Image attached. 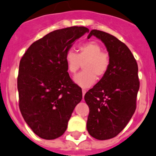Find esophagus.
Wrapping results in <instances>:
<instances>
[{
    "label": "esophagus",
    "mask_w": 156,
    "mask_h": 156,
    "mask_svg": "<svg viewBox=\"0 0 156 156\" xmlns=\"http://www.w3.org/2000/svg\"><path fill=\"white\" fill-rule=\"evenodd\" d=\"M86 90H85V89H83V98H84L85 94H86Z\"/></svg>",
    "instance_id": "esophagus-1"
}]
</instances>
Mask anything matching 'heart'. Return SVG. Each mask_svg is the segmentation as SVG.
Masks as SVG:
<instances>
[{
  "instance_id": "b5f03b06",
  "label": "heart",
  "mask_w": 156,
  "mask_h": 156,
  "mask_svg": "<svg viewBox=\"0 0 156 156\" xmlns=\"http://www.w3.org/2000/svg\"><path fill=\"white\" fill-rule=\"evenodd\" d=\"M67 70L74 74L83 64V71L74 76L73 81L82 88H89L108 71L110 65V55L102 51V47L95 41H88L78 47L77 54L72 50L65 54Z\"/></svg>"
}]
</instances>
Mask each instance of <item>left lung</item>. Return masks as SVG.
Masks as SVG:
<instances>
[{"instance_id": "1", "label": "left lung", "mask_w": 156, "mask_h": 156, "mask_svg": "<svg viewBox=\"0 0 156 156\" xmlns=\"http://www.w3.org/2000/svg\"><path fill=\"white\" fill-rule=\"evenodd\" d=\"M91 36L104 43L110 57L108 71L84 97L89 107L88 131L104 140L118 135L135 112L138 67L128 46L115 37L98 30H91L88 39Z\"/></svg>"}]
</instances>
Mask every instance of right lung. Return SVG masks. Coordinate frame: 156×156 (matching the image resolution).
Returning a JSON list of instances; mask_svg holds the SVG:
<instances>
[{"instance_id":"add662e5","label":"right lung","mask_w":156,"mask_h":156,"mask_svg":"<svg viewBox=\"0 0 156 156\" xmlns=\"http://www.w3.org/2000/svg\"><path fill=\"white\" fill-rule=\"evenodd\" d=\"M89 30L73 26L50 32L32 43L19 63V109L34 134L53 140L66 131L82 89L70 79L65 54Z\"/></svg>"}]
</instances>
